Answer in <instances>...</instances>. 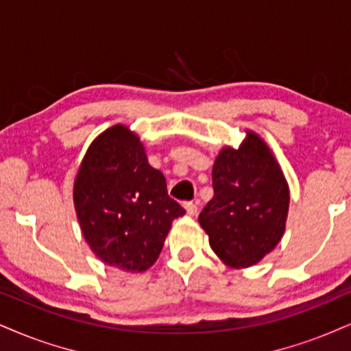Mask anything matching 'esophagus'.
Masks as SVG:
<instances>
[{"label": "esophagus", "instance_id": "1", "mask_svg": "<svg viewBox=\"0 0 351 351\" xmlns=\"http://www.w3.org/2000/svg\"><path fill=\"white\" fill-rule=\"evenodd\" d=\"M185 210H187V213L189 215H197V211H198V206H197V203H193V202H187L185 203Z\"/></svg>", "mask_w": 351, "mask_h": 351}]
</instances>
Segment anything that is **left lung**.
I'll return each mask as SVG.
<instances>
[{
	"label": "left lung",
	"mask_w": 351,
	"mask_h": 351,
	"mask_svg": "<svg viewBox=\"0 0 351 351\" xmlns=\"http://www.w3.org/2000/svg\"><path fill=\"white\" fill-rule=\"evenodd\" d=\"M211 177L215 195L198 216L211 249L229 267L254 265L285 232L289 190L283 172L265 143L249 132L239 149L219 153Z\"/></svg>",
	"instance_id": "obj_1"
}]
</instances>
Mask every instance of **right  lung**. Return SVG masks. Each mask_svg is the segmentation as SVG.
Masks as SVG:
<instances>
[{"instance_id": "right-lung-1", "label": "right lung", "mask_w": 351, "mask_h": 351, "mask_svg": "<svg viewBox=\"0 0 351 351\" xmlns=\"http://www.w3.org/2000/svg\"><path fill=\"white\" fill-rule=\"evenodd\" d=\"M75 208L90 250L107 265L145 271L185 210L167 195L135 133L115 125L89 146L75 180Z\"/></svg>"}]
</instances>
